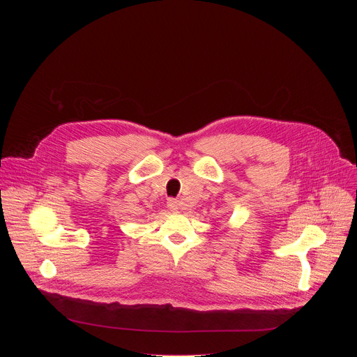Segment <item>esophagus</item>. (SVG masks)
Segmentation results:
<instances>
[{
    "label": "esophagus",
    "mask_w": 357,
    "mask_h": 357,
    "mask_svg": "<svg viewBox=\"0 0 357 357\" xmlns=\"http://www.w3.org/2000/svg\"><path fill=\"white\" fill-rule=\"evenodd\" d=\"M167 208L171 210L172 213H178L179 211V202L176 199H169L167 201Z\"/></svg>",
    "instance_id": "esophagus-1"
}]
</instances>
